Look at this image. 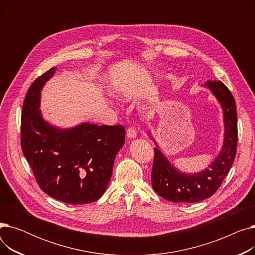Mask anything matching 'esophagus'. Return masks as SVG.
<instances>
[{
    "label": "esophagus",
    "instance_id": "34e87169",
    "mask_svg": "<svg viewBox=\"0 0 255 255\" xmlns=\"http://www.w3.org/2000/svg\"><path fill=\"white\" fill-rule=\"evenodd\" d=\"M127 137L128 138H135L136 137V135H137V133H136V128L135 127H129L128 129H127Z\"/></svg>",
    "mask_w": 255,
    "mask_h": 255
}]
</instances>
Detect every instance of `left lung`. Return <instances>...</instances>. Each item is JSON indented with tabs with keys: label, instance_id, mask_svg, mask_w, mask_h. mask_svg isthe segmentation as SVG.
<instances>
[{
	"label": "left lung",
	"instance_id": "1",
	"mask_svg": "<svg viewBox=\"0 0 255 255\" xmlns=\"http://www.w3.org/2000/svg\"><path fill=\"white\" fill-rule=\"evenodd\" d=\"M223 111L224 140L222 149L208 168L196 173H184L173 167L156 143L152 168V186L161 197L172 203H197L211 197L229 173L237 152V106L231 91L220 80L205 84Z\"/></svg>",
	"mask_w": 255,
	"mask_h": 255
}]
</instances>
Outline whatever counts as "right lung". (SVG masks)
Masks as SVG:
<instances>
[{
  "instance_id": "obj_1",
  "label": "right lung",
  "mask_w": 255,
  "mask_h": 255,
  "mask_svg": "<svg viewBox=\"0 0 255 255\" xmlns=\"http://www.w3.org/2000/svg\"><path fill=\"white\" fill-rule=\"evenodd\" d=\"M56 68L29 88L21 112L20 143L40 188L60 202H96L109 185L115 159L125 142L122 125L82 123L68 129L50 125L40 112L43 86Z\"/></svg>"
}]
</instances>
